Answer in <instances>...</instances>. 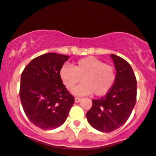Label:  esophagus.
<instances>
[{"instance_id":"esophagus-1","label":"esophagus","mask_w":156,"mask_h":156,"mask_svg":"<svg viewBox=\"0 0 156 156\" xmlns=\"http://www.w3.org/2000/svg\"><path fill=\"white\" fill-rule=\"evenodd\" d=\"M81 100V98H79V97H75V102L76 103H79Z\"/></svg>"}]
</instances>
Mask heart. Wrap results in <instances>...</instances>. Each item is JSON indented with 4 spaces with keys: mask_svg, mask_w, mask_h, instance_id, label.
I'll list each match as a JSON object with an SVG mask.
<instances>
[{
    "mask_svg": "<svg viewBox=\"0 0 156 156\" xmlns=\"http://www.w3.org/2000/svg\"><path fill=\"white\" fill-rule=\"evenodd\" d=\"M60 77L69 91L82 80V84L75 88L76 95L93 94L96 96L106 95L116 80V71L112 65L94 56H87L77 60L73 67L65 64L60 70Z\"/></svg>",
    "mask_w": 156,
    "mask_h": 156,
    "instance_id": "heart-1",
    "label": "heart"
}]
</instances>
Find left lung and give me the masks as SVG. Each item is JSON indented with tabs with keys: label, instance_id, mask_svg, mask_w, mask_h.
Masks as SVG:
<instances>
[{
	"label": "left lung",
	"instance_id": "left-lung-1",
	"mask_svg": "<svg viewBox=\"0 0 156 156\" xmlns=\"http://www.w3.org/2000/svg\"><path fill=\"white\" fill-rule=\"evenodd\" d=\"M116 69V80L105 96L92 100L86 114L90 125L102 132H111L125 123L136 102L137 83L132 67L124 59L111 55Z\"/></svg>",
	"mask_w": 156,
	"mask_h": 156
}]
</instances>
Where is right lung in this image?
<instances>
[{
    "label": "right lung",
    "instance_id": "1",
    "mask_svg": "<svg viewBox=\"0 0 156 156\" xmlns=\"http://www.w3.org/2000/svg\"><path fill=\"white\" fill-rule=\"evenodd\" d=\"M69 56L43 54L34 58L21 74L20 98L26 116L43 130L54 129L66 120L74 96L60 77V70Z\"/></svg>",
    "mask_w": 156,
    "mask_h": 156
}]
</instances>
